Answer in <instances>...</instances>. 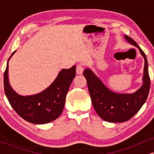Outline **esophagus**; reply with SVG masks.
<instances>
[{"label": "esophagus", "instance_id": "esophagus-1", "mask_svg": "<svg viewBox=\"0 0 154 154\" xmlns=\"http://www.w3.org/2000/svg\"><path fill=\"white\" fill-rule=\"evenodd\" d=\"M76 72H77V74L78 75H81L83 72V66L81 63H78L77 65V67H76Z\"/></svg>", "mask_w": 154, "mask_h": 154}]
</instances>
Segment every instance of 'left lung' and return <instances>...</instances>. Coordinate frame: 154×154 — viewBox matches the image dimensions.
<instances>
[{
    "label": "left lung",
    "mask_w": 154,
    "mask_h": 154,
    "mask_svg": "<svg viewBox=\"0 0 154 154\" xmlns=\"http://www.w3.org/2000/svg\"><path fill=\"white\" fill-rule=\"evenodd\" d=\"M125 39L139 48L145 60L143 84L132 94H118L109 91L89 69L83 72L94 109L104 121L109 122H124L135 115L148 98L150 91V80L148 61L146 54L135 41L125 35Z\"/></svg>",
    "instance_id": "1"
}]
</instances>
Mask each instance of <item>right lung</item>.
Here are the masks:
<instances>
[{"label":"right lung","instance_id":"obj_1","mask_svg":"<svg viewBox=\"0 0 154 154\" xmlns=\"http://www.w3.org/2000/svg\"><path fill=\"white\" fill-rule=\"evenodd\" d=\"M15 52L14 51L10 58ZM8 60L3 77L4 91L16 112L28 122L37 125L46 124L57 119L62 113L66 93L75 77L76 66L61 70L54 82L42 93L21 96L13 91L8 82Z\"/></svg>","mask_w":154,"mask_h":154}]
</instances>
